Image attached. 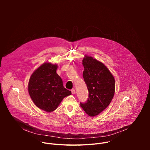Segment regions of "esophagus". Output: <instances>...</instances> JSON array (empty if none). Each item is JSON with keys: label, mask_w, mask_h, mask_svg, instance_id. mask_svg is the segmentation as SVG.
I'll return each mask as SVG.
<instances>
[{"label": "esophagus", "mask_w": 150, "mask_h": 150, "mask_svg": "<svg viewBox=\"0 0 150 150\" xmlns=\"http://www.w3.org/2000/svg\"><path fill=\"white\" fill-rule=\"evenodd\" d=\"M71 92H72V94H75V89H72V90H71Z\"/></svg>", "instance_id": "obj_1"}]
</instances>
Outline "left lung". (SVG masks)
Returning a JSON list of instances; mask_svg holds the SVG:
<instances>
[{
  "label": "left lung",
  "instance_id": "8db88e82",
  "mask_svg": "<svg viewBox=\"0 0 150 150\" xmlns=\"http://www.w3.org/2000/svg\"><path fill=\"white\" fill-rule=\"evenodd\" d=\"M84 67L83 78L88 91L85 103H80L83 110L90 116L103 112L110 103L115 94L113 76L101 62L85 56L82 60Z\"/></svg>",
  "mask_w": 150,
  "mask_h": 150
}]
</instances>
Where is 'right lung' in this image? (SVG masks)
I'll return each mask as SVG.
<instances>
[{
  "label": "right lung",
  "mask_w": 150,
  "mask_h": 150,
  "mask_svg": "<svg viewBox=\"0 0 150 150\" xmlns=\"http://www.w3.org/2000/svg\"><path fill=\"white\" fill-rule=\"evenodd\" d=\"M57 68L56 65L50 63L42 64L31 75L28 83L32 100L38 108L47 112L56 110L63 98L71 94L63 87Z\"/></svg>",
  "instance_id": "right-lung-1"
}]
</instances>
